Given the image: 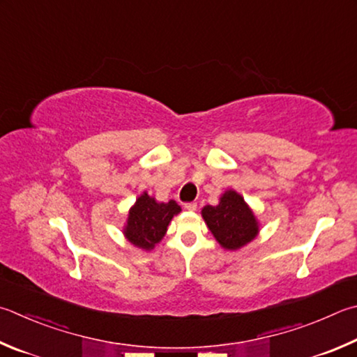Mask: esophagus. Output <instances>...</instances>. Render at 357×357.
Listing matches in <instances>:
<instances>
[{
    "mask_svg": "<svg viewBox=\"0 0 357 357\" xmlns=\"http://www.w3.org/2000/svg\"><path fill=\"white\" fill-rule=\"evenodd\" d=\"M184 207L187 211H197V203H193V201H192V203H185Z\"/></svg>",
    "mask_w": 357,
    "mask_h": 357,
    "instance_id": "obj_1",
    "label": "esophagus"
}]
</instances>
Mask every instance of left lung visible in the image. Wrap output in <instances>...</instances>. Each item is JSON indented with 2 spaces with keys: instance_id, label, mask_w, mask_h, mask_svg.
<instances>
[{
  "instance_id": "8db88e82",
  "label": "left lung",
  "mask_w": 357,
  "mask_h": 357,
  "mask_svg": "<svg viewBox=\"0 0 357 357\" xmlns=\"http://www.w3.org/2000/svg\"><path fill=\"white\" fill-rule=\"evenodd\" d=\"M204 222L223 248L237 250L257 234V223L243 198L236 192H226L218 206H206Z\"/></svg>"
}]
</instances>
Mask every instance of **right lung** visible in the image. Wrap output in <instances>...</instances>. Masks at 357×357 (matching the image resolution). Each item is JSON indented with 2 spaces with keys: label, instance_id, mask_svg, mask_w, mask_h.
<instances>
[{
  "label": "right lung",
  "instance_id": "1",
  "mask_svg": "<svg viewBox=\"0 0 357 357\" xmlns=\"http://www.w3.org/2000/svg\"><path fill=\"white\" fill-rule=\"evenodd\" d=\"M179 211L176 201L156 203V199L144 193L129 212L125 236L139 248L151 250L164 237L168 223Z\"/></svg>",
  "mask_w": 357,
  "mask_h": 357
}]
</instances>
